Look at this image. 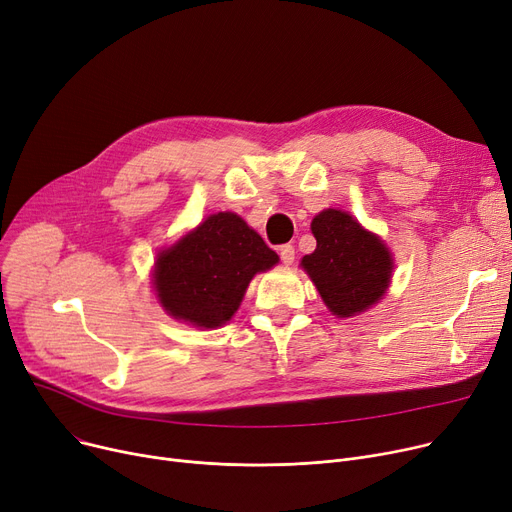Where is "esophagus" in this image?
Here are the masks:
<instances>
[{
  "label": "esophagus",
  "mask_w": 512,
  "mask_h": 512,
  "mask_svg": "<svg viewBox=\"0 0 512 512\" xmlns=\"http://www.w3.org/2000/svg\"><path fill=\"white\" fill-rule=\"evenodd\" d=\"M279 256H281L283 264H291V262L295 260V248H293L291 244H283V246L279 248Z\"/></svg>",
  "instance_id": "esophagus-1"
}]
</instances>
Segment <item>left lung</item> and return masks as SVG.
Returning a JSON list of instances; mask_svg holds the SVG:
<instances>
[{"instance_id":"obj_1","label":"left lung","mask_w":512,"mask_h":512,"mask_svg":"<svg viewBox=\"0 0 512 512\" xmlns=\"http://www.w3.org/2000/svg\"><path fill=\"white\" fill-rule=\"evenodd\" d=\"M312 233L316 250L302 258V268L326 308L351 318L378 304L393 275V256L382 239L337 208L316 215Z\"/></svg>"}]
</instances>
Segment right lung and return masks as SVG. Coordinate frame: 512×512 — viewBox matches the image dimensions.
<instances>
[{
	"label": "right lung",
	"mask_w": 512,
	"mask_h": 512,
	"mask_svg": "<svg viewBox=\"0 0 512 512\" xmlns=\"http://www.w3.org/2000/svg\"><path fill=\"white\" fill-rule=\"evenodd\" d=\"M277 262L279 256L242 217L217 213L157 254L153 285L175 320L219 328L237 312L254 275Z\"/></svg>",
	"instance_id": "obj_1"
}]
</instances>
